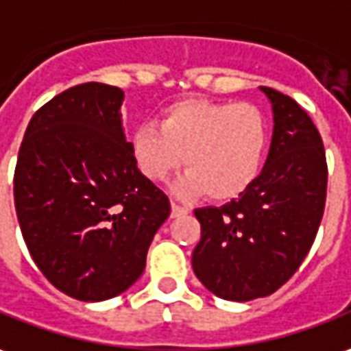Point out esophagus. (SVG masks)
<instances>
[{
  "mask_svg": "<svg viewBox=\"0 0 351 351\" xmlns=\"http://www.w3.org/2000/svg\"><path fill=\"white\" fill-rule=\"evenodd\" d=\"M185 212H187L185 208H181L180 204H176V202H171V217H180V216H183Z\"/></svg>",
  "mask_w": 351,
  "mask_h": 351,
  "instance_id": "34e87169",
  "label": "esophagus"
}]
</instances>
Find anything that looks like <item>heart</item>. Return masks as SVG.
I'll return each instance as SVG.
<instances>
[{
  "label": "heart",
  "mask_w": 351,
  "mask_h": 351,
  "mask_svg": "<svg viewBox=\"0 0 351 351\" xmlns=\"http://www.w3.org/2000/svg\"><path fill=\"white\" fill-rule=\"evenodd\" d=\"M130 151L149 181H166L185 162L189 171L180 191L223 202L243 195L258 178L267 151V120L250 103L185 99L166 106L158 125L135 128Z\"/></svg>",
  "instance_id": "b5f03b06"
}]
</instances>
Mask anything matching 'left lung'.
I'll return each instance as SVG.
<instances>
[{
  "mask_svg": "<svg viewBox=\"0 0 351 351\" xmlns=\"http://www.w3.org/2000/svg\"><path fill=\"white\" fill-rule=\"evenodd\" d=\"M271 101L273 139L262 173L219 208H199L193 271L223 300L269 296L291 279L315 241L327 200V158L317 128L296 101Z\"/></svg>",
  "mask_w": 351,
  "mask_h": 351,
  "instance_id": "obj_1",
  "label": "left lung"
}]
</instances>
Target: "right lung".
Returning a JSON list of instances; mask_svg holds the SVG:
<instances>
[{"instance_id":"right-lung-1","label":"right lung","mask_w":351,"mask_h":351,"mask_svg":"<svg viewBox=\"0 0 351 351\" xmlns=\"http://www.w3.org/2000/svg\"><path fill=\"white\" fill-rule=\"evenodd\" d=\"M124 91L99 82L36 110L14 168L24 243L47 281L82 302L114 298L145 269L170 200L135 166Z\"/></svg>"}]
</instances>
